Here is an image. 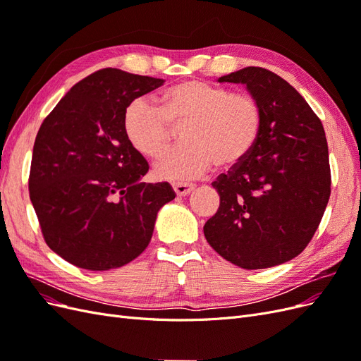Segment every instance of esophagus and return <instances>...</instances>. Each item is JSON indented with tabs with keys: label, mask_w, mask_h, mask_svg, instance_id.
I'll return each mask as SVG.
<instances>
[{
	"label": "esophagus",
	"mask_w": 361,
	"mask_h": 361,
	"mask_svg": "<svg viewBox=\"0 0 361 361\" xmlns=\"http://www.w3.org/2000/svg\"><path fill=\"white\" fill-rule=\"evenodd\" d=\"M173 190L178 195H188L194 190V185H191V183H173Z\"/></svg>",
	"instance_id": "esophagus-1"
}]
</instances>
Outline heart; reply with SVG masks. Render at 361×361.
<instances>
[{"mask_svg":"<svg viewBox=\"0 0 361 361\" xmlns=\"http://www.w3.org/2000/svg\"><path fill=\"white\" fill-rule=\"evenodd\" d=\"M262 108L250 93H232L204 81H183L161 94V108L149 96L135 97L123 113L129 145L146 158H158L183 126V146L164 155L154 173L166 180H191L218 167L244 161L262 130Z\"/></svg>","mask_w":361,"mask_h":361,"instance_id":"b5f03b06","label":"heart"}]
</instances>
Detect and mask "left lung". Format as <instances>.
Returning <instances> with one entry per match:
<instances>
[{
  "label": "left lung",
  "instance_id": "1",
  "mask_svg": "<svg viewBox=\"0 0 361 361\" xmlns=\"http://www.w3.org/2000/svg\"><path fill=\"white\" fill-rule=\"evenodd\" d=\"M218 82L244 84L264 122L250 155L212 183L220 207L206 221L204 238L244 269L285 264L307 247L330 199L324 126L304 97L268 69L244 68Z\"/></svg>",
  "mask_w": 361,
  "mask_h": 361
}]
</instances>
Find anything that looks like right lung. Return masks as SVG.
Masks as SVG:
<instances>
[{
	"label": "right lung",
	"instance_id": "obj_1",
	"mask_svg": "<svg viewBox=\"0 0 361 361\" xmlns=\"http://www.w3.org/2000/svg\"><path fill=\"white\" fill-rule=\"evenodd\" d=\"M161 78L101 69L63 96L43 120L30 170V199L48 247L69 264L120 268L149 245L170 183H146L149 164L123 130L129 102Z\"/></svg>",
	"mask_w": 361,
	"mask_h": 361
}]
</instances>
